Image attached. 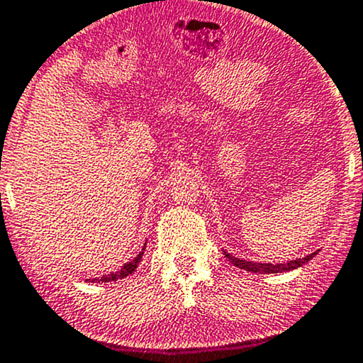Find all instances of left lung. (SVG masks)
<instances>
[{"label":"left lung","instance_id":"obj_1","mask_svg":"<svg viewBox=\"0 0 363 363\" xmlns=\"http://www.w3.org/2000/svg\"><path fill=\"white\" fill-rule=\"evenodd\" d=\"M317 252H313V254L307 255V257L303 259H296V260H290V262H281V264H262V262H250V260H243V259H238V257H233L231 254H228L225 250V257L230 260L231 264H235L236 267H240V269H245L248 272H259V274H276V272H288V271H293L296 269V267L303 266L305 262H308L312 257H315Z\"/></svg>","mask_w":363,"mask_h":363}]
</instances>
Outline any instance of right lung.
Returning a JSON list of instances; mask_svg holds the SVG:
<instances>
[{"mask_svg": "<svg viewBox=\"0 0 363 363\" xmlns=\"http://www.w3.org/2000/svg\"><path fill=\"white\" fill-rule=\"evenodd\" d=\"M144 250H145V245H144V248H142V252H138V255L133 260H130V262H127L125 264L123 267H121L120 271H116V272H111V274H108V276H103V278L101 279H97V278H94V279H91V283H109V281H118V279H123V278H127V276H130L132 274L133 271L137 269V266H138V262H140L142 260V255H144ZM89 281V279H87Z\"/></svg>", "mask_w": 363, "mask_h": 363, "instance_id": "obj_1", "label": "right lung"}]
</instances>
